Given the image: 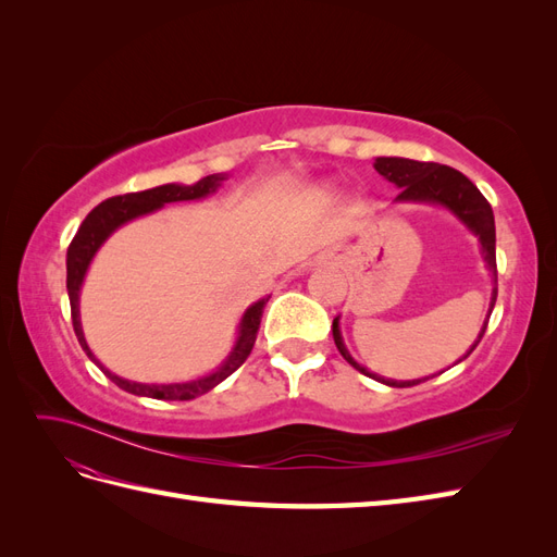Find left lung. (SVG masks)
Here are the masks:
<instances>
[{
    "label": "left lung",
    "mask_w": 557,
    "mask_h": 557,
    "mask_svg": "<svg viewBox=\"0 0 557 557\" xmlns=\"http://www.w3.org/2000/svg\"><path fill=\"white\" fill-rule=\"evenodd\" d=\"M374 170L391 183H395L397 188H401V193L397 195V201H428V205H442L458 215L460 221L479 237L481 248H483V260L487 262V269H491L493 278L497 281L495 215H493L491 205H487V199L481 195V190L474 183H471L458 170H453V166L436 164V162H418V160H407V158H376ZM495 299H497V288H493V299H491V309H487V318H491V313H493ZM485 327H487V320L483 323L474 346L467 350V356L483 339ZM332 336H334V344H336V348H339L344 360L356 367L358 372H362L364 376L376 379L379 383H385L391 387H409V385H418V383L430 379L428 376V379H416V381H393V379H383V376H376L369 372V369H364L362 364L352 360L350 352L346 350L342 332H339V318H334ZM462 360H458V362H462Z\"/></svg>",
    "instance_id": "left-lung-1"
}]
</instances>
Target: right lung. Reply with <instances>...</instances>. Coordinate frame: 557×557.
Masks as SVG:
<instances>
[{
	"label": "right lung",
	"mask_w": 557,
	"mask_h": 557,
	"mask_svg": "<svg viewBox=\"0 0 557 557\" xmlns=\"http://www.w3.org/2000/svg\"><path fill=\"white\" fill-rule=\"evenodd\" d=\"M225 181V176L221 174H211L205 176L201 181H197L195 185H178V183H166V185H158V188L150 190H141V193H127V195H117L111 199H104L102 205H97L88 215L86 221L81 223L76 237L72 239L70 248H66V293H70V305H72V323H74V332L76 339L81 344V348L86 350V356L99 364V369L117 385L123 387L125 393L132 395H141V397H156V399H164V401H185V399H195L199 395H205L213 387L225 381L230 374L237 372V369L246 362V358L250 356L252 346H256L258 339V330H260V320H262V311L264 305L269 301V297L258 299L256 305L248 307L242 323H239V336L237 344H234L232 352L227 356V360L215 369L213 374L201 376L195 381H185V383H137V381H127L111 374L107 367H102L92 350L86 344V336H83L81 330V318H78V293L83 278H86L88 267L95 258V252L99 250L111 234L134 221V218L153 213L160 207L170 205V201H188V199H201L211 193L218 190V185Z\"/></svg>",
	"instance_id": "1"
}]
</instances>
